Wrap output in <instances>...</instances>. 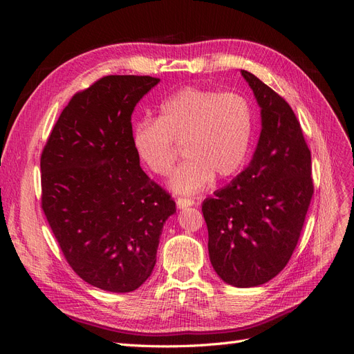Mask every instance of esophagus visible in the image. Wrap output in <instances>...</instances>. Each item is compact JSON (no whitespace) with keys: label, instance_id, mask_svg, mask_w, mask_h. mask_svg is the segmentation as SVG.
<instances>
[{"label":"esophagus","instance_id":"1","mask_svg":"<svg viewBox=\"0 0 354 354\" xmlns=\"http://www.w3.org/2000/svg\"><path fill=\"white\" fill-rule=\"evenodd\" d=\"M194 205H196V202H195V199H192V198H178L177 199V207L178 208H187V207H194Z\"/></svg>","mask_w":354,"mask_h":354}]
</instances>
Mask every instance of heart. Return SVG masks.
<instances>
[{
  "mask_svg": "<svg viewBox=\"0 0 354 354\" xmlns=\"http://www.w3.org/2000/svg\"><path fill=\"white\" fill-rule=\"evenodd\" d=\"M254 133V109L239 93L185 87L159 104L158 120L138 122L133 133L137 158L165 177L183 146L187 158L171 178L178 194H196L214 178L242 168Z\"/></svg>",
  "mask_w": 354,
  "mask_h": 354,
  "instance_id": "b5f03b06",
  "label": "heart"
}]
</instances>
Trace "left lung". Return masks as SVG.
Returning a JSON list of instances; mask_svg holds the SVG:
<instances>
[{
	"mask_svg": "<svg viewBox=\"0 0 354 354\" xmlns=\"http://www.w3.org/2000/svg\"><path fill=\"white\" fill-rule=\"evenodd\" d=\"M261 108L254 158L226 187L202 203L214 270L238 288L259 286L279 273L301 234L315 192L312 153L282 95L241 71Z\"/></svg>",
	"mask_w": 354,
	"mask_h": 354,
	"instance_id": "1",
	"label": "left lung"
}]
</instances>
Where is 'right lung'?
I'll list each match as a JSON object with an SVG mask.
<instances>
[{
    "mask_svg": "<svg viewBox=\"0 0 354 354\" xmlns=\"http://www.w3.org/2000/svg\"><path fill=\"white\" fill-rule=\"evenodd\" d=\"M159 82L108 75L73 94L41 153V208L82 281L131 292L156 263L176 202L146 176L133 147L131 113Z\"/></svg>",
    "mask_w": 354,
    "mask_h": 354,
    "instance_id": "right-lung-1",
    "label": "right lung"
}]
</instances>
